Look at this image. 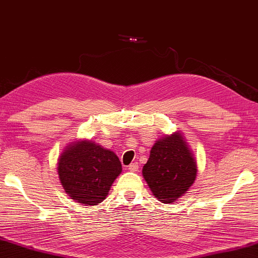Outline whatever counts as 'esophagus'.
I'll return each instance as SVG.
<instances>
[{
  "mask_svg": "<svg viewBox=\"0 0 258 258\" xmlns=\"http://www.w3.org/2000/svg\"><path fill=\"white\" fill-rule=\"evenodd\" d=\"M138 168H139V166H138V163H137V162H134V163H132V164H130V166L128 167L129 170H130V171H133V172L137 171V170H138Z\"/></svg>",
  "mask_w": 258,
  "mask_h": 258,
  "instance_id": "obj_1",
  "label": "esophagus"
}]
</instances>
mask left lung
<instances>
[{"label":"left lung","instance_id":"8db88e82","mask_svg":"<svg viewBox=\"0 0 258 258\" xmlns=\"http://www.w3.org/2000/svg\"><path fill=\"white\" fill-rule=\"evenodd\" d=\"M197 160L184 135H166L152 146L142 174L151 192L162 204H174L197 178Z\"/></svg>","mask_w":258,"mask_h":258}]
</instances>
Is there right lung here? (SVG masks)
Here are the masks:
<instances>
[{
    "label": "right lung",
    "instance_id": "add662e5",
    "mask_svg": "<svg viewBox=\"0 0 258 258\" xmlns=\"http://www.w3.org/2000/svg\"><path fill=\"white\" fill-rule=\"evenodd\" d=\"M57 171L71 199L96 206L106 199L114 180L122 172V166L113 151L90 139H77L59 155Z\"/></svg>",
    "mask_w": 258,
    "mask_h": 258
}]
</instances>
